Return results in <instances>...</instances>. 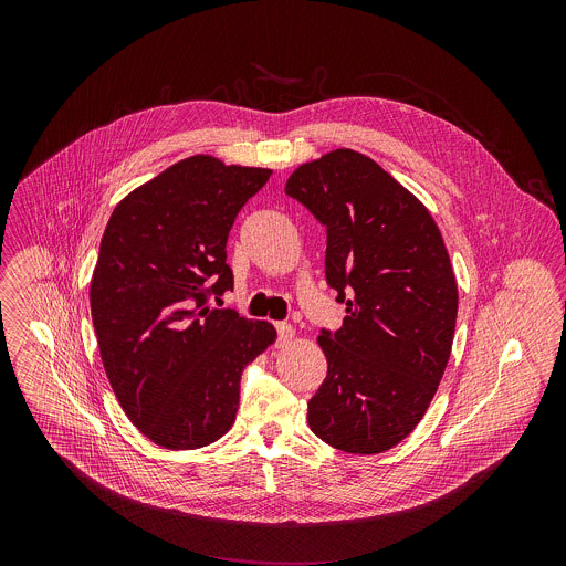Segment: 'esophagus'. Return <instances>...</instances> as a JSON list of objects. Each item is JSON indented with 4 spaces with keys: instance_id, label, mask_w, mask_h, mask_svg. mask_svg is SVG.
<instances>
[{
    "instance_id": "34e87169",
    "label": "esophagus",
    "mask_w": 566,
    "mask_h": 566,
    "mask_svg": "<svg viewBox=\"0 0 566 566\" xmlns=\"http://www.w3.org/2000/svg\"><path fill=\"white\" fill-rule=\"evenodd\" d=\"M275 329H277V343H280L282 347L295 338V329L289 325V322H277Z\"/></svg>"
}]
</instances>
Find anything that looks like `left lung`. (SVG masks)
<instances>
[{
    "mask_svg": "<svg viewBox=\"0 0 566 566\" xmlns=\"http://www.w3.org/2000/svg\"><path fill=\"white\" fill-rule=\"evenodd\" d=\"M284 192L327 228V284L347 304L343 327L317 336L329 367L308 428L343 452H385L419 426L450 358L459 295L443 237L354 149L300 166Z\"/></svg>",
    "mask_w": 566,
    "mask_h": 566,
    "instance_id": "8db88e82",
    "label": "left lung"
}]
</instances>
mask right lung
Instances as JSON below:
<instances>
[{"instance_id":"obj_1","label":"right lung","mask_w":566,"mask_h":566,"mask_svg":"<svg viewBox=\"0 0 566 566\" xmlns=\"http://www.w3.org/2000/svg\"><path fill=\"white\" fill-rule=\"evenodd\" d=\"M271 170L197 154L129 192L112 212L92 277V319L112 389L156 446L195 450L223 437L241 371L275 329L210 306L232 291L228 232Z\"/></svg>"}]
</instances>
